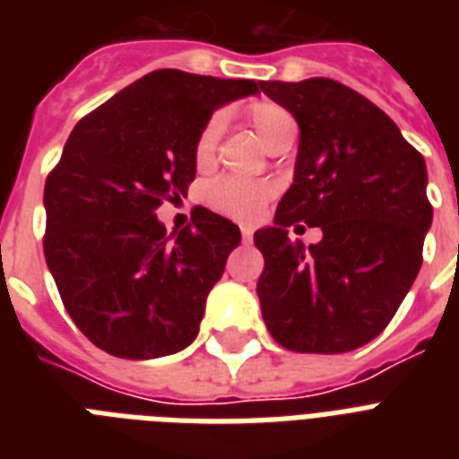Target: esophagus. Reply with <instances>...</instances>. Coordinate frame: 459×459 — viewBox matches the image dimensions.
Segmentation results:
<instances>
[{
    "label": "esophagus",
    "instance_id": "34e87169",
    "mask_svg": "<svg viewBox=\"0 0 459 459\" xmlns=\"http://www.w3.org/2000/svg\"><path fill=\"white\" fill-rule=\"evenodd\" d=\"M240 236H243V243H252V226H240Z\"/></svg>",
    "mask_w": 459,
    "mask_h": 459
}]
</instances>
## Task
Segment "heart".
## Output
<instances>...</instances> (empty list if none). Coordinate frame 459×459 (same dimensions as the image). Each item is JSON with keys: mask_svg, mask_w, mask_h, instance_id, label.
<instances>
[{"mask_svg": "<svg viewBox=\"0 0 459 459\" xmlns=\"http://www.w3.org/2000/svg\"><path fill=\"white\" fill-rule=\"evenodd\" d=\"M255 131L259 133V138L264 143L266 150H272L273 145H279L281 140L298 133V124L295 117L286 107H281L276 102H255L247 109ZM223 117L214 114L209 117V121L202 126L200 135L195 140V161L200 166L209 164L216 154L219 140L223 133ZM272 197V187L259 180H245V178H233V176H223L216 178L214 183H209L204 187V202L209 209H214L216 214L229 216L236 221H255L262 209Z\"/></svg>", "mask_w": 459, "mask_h": 459, "instance_id": "heart-1", "label": "heart"}]
</instances>
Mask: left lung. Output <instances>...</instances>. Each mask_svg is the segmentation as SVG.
Returning <instances> with one entry per match:
<instances>
[{
  "instance_id": "8db88e82",
  "label": "left lung",
  "mask_w": 459,
  "mask_h": 459,
  "mask_svg": "<svg viewBox=\"0 0 459 459\" xmlns=\"http://www.w3.org/2000/svg\"><path fill=\"white\" fill-rule=\"evenodd\" d=\"M259 88L300 126L293 186L272 229L255 233L262 316L293 352H348L388 326L420 273L434 216L427 164L377 104L342 82ZM300 221L320 226L319 244L287 238Z\"/></svg>"
}]
</instances>
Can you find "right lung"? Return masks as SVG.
Instances as JSON below:
<instances>
[{
  "instance_id": "add662e5",
  "label": "right lung",
  "mask_w": 459,
  "mask_h": 459,
  "mask_svg": "<svg viewBox=\"0 0 459 459\" xmlns=\"http://www.w3.org/2000/svg\"><path fill=\"white\" fill-rule=\"evenodd\" d=\"M259 82L159 68L82 117L45 183V259L90 342L124 359L178 352L240 230L200 207L169 236L157 209L195 180V140L216 107Z\"/></svg>"
}]
</instances>
